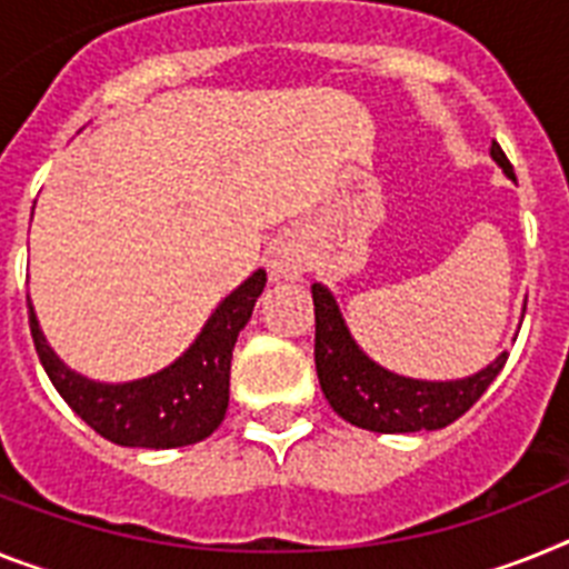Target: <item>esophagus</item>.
Returning <instances> with one entry per match:
<instances>
[{"mask_svg":"<svg viewBox=\"0 0 569 569\" xmlns=\"http://www.w3.org/2000/svg\"><path fill=\"white\" fill-rule=\"evenodd\" d=\"M274 271H280V274H289V271H300L303 269V260H300V254L295 251V248H277V254H274Z\"/></svg>","mask_w":569,"mask_h":569,"instance_id":"1","label":"esophagus"}]
</instances>
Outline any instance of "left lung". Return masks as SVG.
<instances>
[{
  "label": "left lung",
  "mask_w": 569,
  "mask_h": 569,
  "mask_svg": "<svg viewBox=\"0 0 569 569\" xmlns=\"http://www.w3.org/2000/svg\"><path fill=\"white\" fill-rule=\"evenodd\" d=\"M491 159L503 167L509 179H515L512 164L498 141H491ZM312 300L315 370H318L321 390L338 417L365 431L413 433L446 428L486 393L509 358V352H500L495 365L460 381L405 379L379 367L358 350V343L343 327L336 298L321 283L312 286Z\"/></svg>",
  "instance_id": "1"
}]
</instances>
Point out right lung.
Returning a JSON list of instances; mask_svg holds the SVG:
<instances>
[{"label":"right lung","instance_id":"obj_1","mask_svg":"<svg viewBox=\"0 0 569 569\" xmlns=\"http://www.w3.org/2000/svg\"><path fill=\"white\" fill-rule=\"evenodd\" d=\"M262 286L266 271L260 269L219 303L202 336L176 365L130 385H98L71 373L42 338L31 303L28 323L51 385L92 431L130 448L193 446L211 437L226 419L233 343L251 318Z\"/></svg>","mask_w":569,"mask_h":569}]
</instances>
